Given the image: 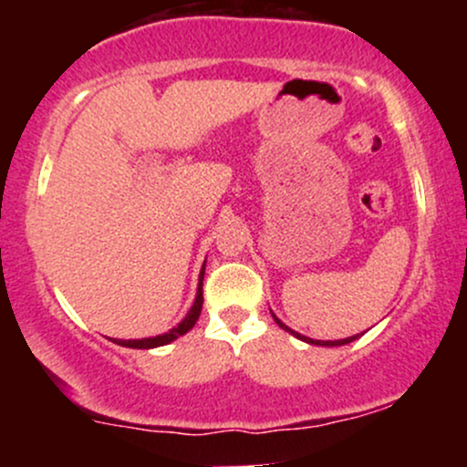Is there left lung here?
Returning a JSON list of instances; mask_svg holds the SVG:
<instances>
[{"label":"left lung","mask_w":467,"mask_h":467,"mask_svg":"<svg viewBox=\"0 0 467 467\" xmlns=\"http://www.w3.org/2000/svg\"><path fill=\"white\" fill-rule=\"evenodd\" d=\"M272 316H275V314H272ZM275 320H276V325L281 327V329H285V331H289V334H292V336H296L298 340L309 342V345H320V347H340V345H349V342H353V340H356V337H358V336H351V337H342V340H312V337H305V336H301V334H296V331H294V329H289V327H287V325H283L281 320L276 318V316H275Z\"/></svg>","instance_id":"left-lung-1"}]
</instances>
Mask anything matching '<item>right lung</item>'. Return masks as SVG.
I'll use <instances>...</instances> for the list:
<instances>
[{"label": "right lung", "instance_id": "right-lung-1", "mask_svg": "<svg viewBox=\"0 0 467 467\" xmlns=\"http://www.w3.org/2000/svg\"><path fill=\"white\" fill-rule=\"evenodd\" d=\"M203 264H206V261H203ZM202 281H203V267H202V272H200V285H197L195 303H192V307L189 309V314L184 316V320H182L178 327H173V329H169V331H166V334L155 336V337H142V340H114L116 345L130 347V349H155V347L169 345V342L178 340L180 336H184L186 331H191L192 327H195L197 318H200V314H202V305H203Z\"/></svg>", "mask_w": 467, "mask_h": 467}]
</instances>
